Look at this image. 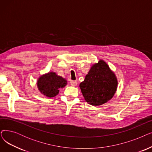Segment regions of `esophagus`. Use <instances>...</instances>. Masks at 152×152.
<instances>
[{
	"label": "esophagus",
	"mask_w": 152,
	"mask_h": 152,
	"mask_svg": "<svg viewBox=\"0 0 152 152\" xmlns=\"http://www.w3.org/2000/svg\"><path fill=\"white\" fill-rule=\"evenodd\" d=\"M70 83L71 84V86H76L77 85V83L76 81H70Z\"/></svg>",
	"instance_id": "esophagus-1"
}]
</instances>
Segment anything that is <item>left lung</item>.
Instances as JSON below:
<instances>
[{"instance_id": "obj_1", "label": "left lung", "mask_w": 152, "mask_h": 152, "mask_svg": "<svg viewBox=\"0 0 152 152\" xmlns=\"http://www.w3.org/2000/svg\"><path fill=\"white\" fill-rule=\"evenodd\" d=\"M117 81L113 72L102 60L94 64L80 87L86 102L100 105L111 99L117 89Z\"/></svg>"}]
</instances>
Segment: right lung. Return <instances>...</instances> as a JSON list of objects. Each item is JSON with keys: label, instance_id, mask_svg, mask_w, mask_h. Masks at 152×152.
<instances>
[{"label": "right lung", "instance_id": "right-lung-1", "mask_svg": "<svg viewBox=\"0 0 152 152\" xmlns=\"http://www.w3.org/2000/svg\"><path fill=\"white\" fill-rule=\"evenodd\" d=\"M67 84L65 79L55 72H49L38 79L37 86L42 93L47 97H55L59 93V89Z\"/></svg>", "mask_w": 152, "mask_h": 152}]
</instances>
